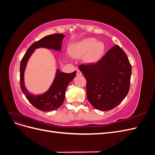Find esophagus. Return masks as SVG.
I'll list each match as a JSON object with an SVG mask.
<instances>
[{"mask_svg": "<svg viewBox=\"0 0 155 155\" xmlns=\"http://www.w3.org/2000/svg\"><path fill=\"white\" fill-rule=\"evenodd\" d=\"M76 71H77V72H76L77 76H81V75H82V72L80 71V70H79V69H77Z\"/></svg>", "mask_w": 155, "mask_h": 155, "instance_id": "34e87169", "label": "esophagus"}]
</instances>
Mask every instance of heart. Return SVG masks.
Listing matches in <instances>:
<instances>
[{"instance_id": "1", "label": "heart", "mask_w": 155, "mask_h": 155, "mask_svg": "<svg viewBox=\"0 0 155 155\" xmlns=\"http://www.w3.org/2000/svg\"><path fill=\"white\" fill-rule=\"evenodd\" d=\"M105 46L101 42H97L94 38L85 39L73 45L70 51L74 57H80L85 55V59L88 63H96L99 61L104 54Z\"/></svg>"}]
</instances>
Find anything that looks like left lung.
Segmentation results:
<instances>
[{
  "mask_svg": "<svg viewBox=\"0 0 155 155\" xmlns=\"http://www.w3.org/2000/svg\"><path fill=\"white\" fill-rule=\"evenodd\" d=\"M79 69L87 80V100L96 109L111 110L127 95L132 67L118 45L112 47L96 63L82 64Z\"/></svg>",
  "mask_w": 155,
  "mask_h": 155,
  "instance_id": "obj_1",
  "label": "left lung"
}]
</instances>
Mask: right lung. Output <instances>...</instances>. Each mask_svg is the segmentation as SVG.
<instances>
[{
	"instance_id": "obj_1",
	"label": "right lung",
	"mask_w": 155,
	"mask_h": 155,
	"mask_svg": "<svg viewBox=\"0 0 155 155\" xmlns=\"http://www.w3.org/2000/svg\"><path fill=\"white\" fill-rule=\"evenodd\" d=\"M64 35L60 34H54L46 36L41 39L33 43L21 61L20 66V85L23 94L27 100L36 109L42 111H51L58 109L62 105L64 100L66 89L72 79L75 78L76 71L72 73L60 72L58 70L52 85L46 93L39 96L30 94L24 85V73L28 60L35 48L44 47L55 50L61 49L62 41Z\"/></svg>"
}]
</instances>
